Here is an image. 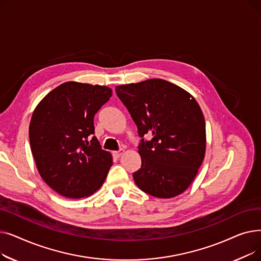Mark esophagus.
<instances>
[{
  "label": "esophagus",
  "mask_w": 261,
  "mask_h": 261,
  "mask_svg": "<svg viewBox=\"0 0 261 261\" xmlns=\"http://www.w3.org/2000/svg\"><path fill=\"white\" fill-rule=\"evenodd\" d=\"M123 152H125V150H123V149H120L119 151H114V152H113V154H114V156L119 158L120 155H122V153H123Z\"/></svg>",
  "instance_id": "esophagus-1"
}]
</instances>
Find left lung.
<instances>
[{"label":"left lung","mask_w":261,"mask_h":261,"mask_svg":"<svg viewBox=\"0 0 261 261\" xmlns=\"http://www.w3.org/2000/svg\"><path fill=\"white\" fill-rule=\"evenodd\" d=\"M116 94L136 123L142 167L135 184L160 199L181 195L193 183L205 156L206 130L202 110L191 94L164 79L121 85Z\"/></svg>","instance_id":"1"}]
</instances>
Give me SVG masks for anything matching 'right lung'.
<instances>
[{
    "mask_svg": "<svg viewBox=\"0 0 261 261\" xmlns=\"http://www.w3.org/2000/svg\"><path fill=\"white\" fill-rule=\"evenodd\" d=\"M111 95L106 86L67 81L34 110L30 143L37 169L42 180L65 198L93 195L112 166V154L102 150L93 135L94 116Z\"/></svg>",
    "mask_w": 261,
    "mask_h": 261,
    "instance_id": "obj_1",
    "label": "right lung"
}]
</instances>
